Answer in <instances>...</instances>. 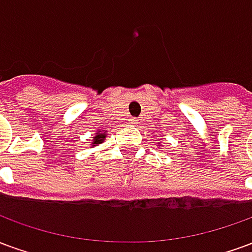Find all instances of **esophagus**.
Returning a JSON list of instances; mask_svg holds the SVG:
<instances>
[{"label": "esophagus", "mask_w": 252, "mask_h": 252, "mask_svg": "<svg viewBox=\"0 0 252 252\" xmlns=\"http://www.w3.org/2000/svg\"><path fill=\"white\" fill-rule=\"evenodd\" d=\"M128 123H129V124H137V123H139V121H137L136 117H131V119H129V120H128Z\"/></svg>", "instance_id": "obj_1"}]
</instances>
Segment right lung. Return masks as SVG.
Listing matches in <instances>:
<instances>
[{
	"label": "right lung",
	"instance_id": "add662e5",
	"mask_svg": "<svg viewBox=\"0 0 252 252\" xmlns=\"http://www.w3.org/2000/svg\"><path fill=\"white\" fill-rule=\"evenodd\" d=\"M104 139H105V133H101V135H97V136L94 137L93 144H99V143L104 142Z\"/></svg>",
	"mask_w": 252,
	"mask_h": 252
}]
</instances>
